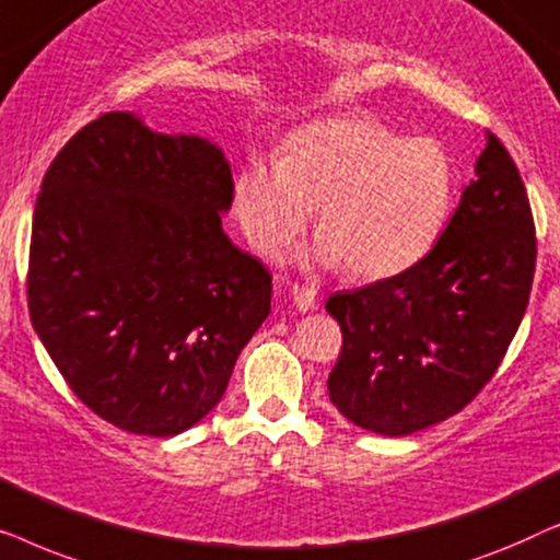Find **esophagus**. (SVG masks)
<instances>
[{"instance_id": "obj_1", "label": "esophagus", "mask_w": 560, "mask_h": 560, "mask_svg": "<svg viewBox=\"0 0 560 560\" xmlns=\"http://www.w3.org/2000/svg\"><path fill=\"white\" fill-rule=\"evenodd\" d=\"M290 295H293V303L298 311L316 308V290L311 285H301V282H295V285L290 288Z\"/></svg>"}]
</instances>
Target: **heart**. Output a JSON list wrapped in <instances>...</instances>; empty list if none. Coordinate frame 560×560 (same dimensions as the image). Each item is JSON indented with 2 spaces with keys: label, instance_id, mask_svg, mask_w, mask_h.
I'll return each mask as SVG.
<instances>
[{
  "label": "heart",
  "instance_id": "heart-1",
  "mask_svg": "<svg viewBox=\"0 0 560 560\" xmlns=\"http://www.w3.org/2000/svg\"><path fill=\"white\" fill-rule=\"evenodd\" d=\"M454 160L433 137L400 135L370 117L305 125L280 163L252 160L234 183L247 240L280 257L316 206L318 259L359 280L416 265L439 240L454 198Z\"/></svg>",
  "mask_w": 560,
  "mask_h": 560
}]
</instances>
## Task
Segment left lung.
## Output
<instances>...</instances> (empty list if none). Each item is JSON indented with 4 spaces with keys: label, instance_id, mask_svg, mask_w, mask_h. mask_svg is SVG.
<instances>
[{
    "label": "left lung",
    "instance_id": "left-lung-1",
    "mask_svg": "<svg viewBox=\"0 0 560 560\" xmlns=\"http://www.w3.org/2000/svg\"><path fill=\"white\" fill-rule=\"evenodd\" d=\"M535 257L525 183L487 129L477 175L433 249L393 278L328 298L341 326L328 374L336 410L382 435H410L464 410L515 339Z\"/></svg>",
    "mask_w": 560,
    "mask_h": 560
}]
</instances>
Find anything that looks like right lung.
<instances>
[{
  "label": "right lung",
  "mask_w": 560,
  "mask_h": 560,
  "mask_svg": "<svg viewBox=\"0 0 560 560\" xmlns=\"http://www.w3.org/2000/svg\"><path fill=\"white\" fill-rule=\"evenodd\" d=\"M224 152L106 112L63 144L33 213L27 308L66 385L106 423L167 439L221 400L270 313L272 275L221 232Z\"/></svg>",
  "instance_id": "right-lung-1"
}]
</instances>
